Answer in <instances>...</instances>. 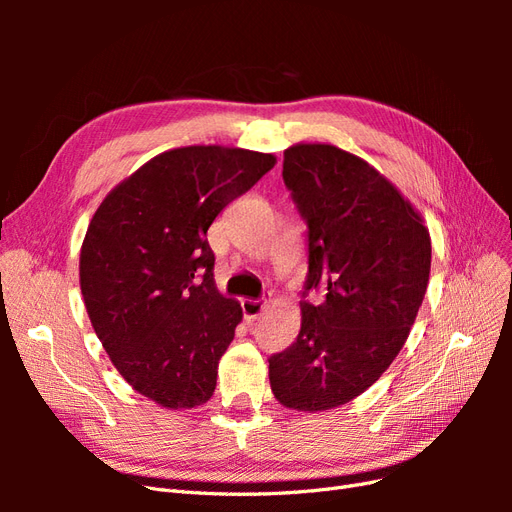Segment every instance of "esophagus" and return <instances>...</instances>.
I'll return each mask as SVG.
<instances>
[{"label": "esophagus", "instance_id": "1", "mask_svg": "<svg viewBox=\"0 0 512 512\" xmlns=\"http://www.w3.org/2000/svg\"><path fill=\"white\" fill-rule=\"evenodd\" d=\"M265 307H267V301H260V299L258 301H252V299L241 301V309H243V316L247 322L256 320L262 312H265Z\"/></svg>", "mask_w": 512, "mask_h": 512}]
</instances>
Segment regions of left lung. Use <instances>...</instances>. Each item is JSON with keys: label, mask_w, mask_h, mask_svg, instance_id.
Returning <instances> with one entry per match:
<instances>
[{"label": "left lung", "mask_w": 512, "mask_h": 512, "mask_svg": "<svg viewBox=\"0 0 512 512\" xmlns=\"http://www.w3.org/2000/svg\"><path fill=\"white\" fill-rule=\"evenodd\" d=\"M284 183L307 222L297 342L269 359L282 406L324 412L365 393L404 348L429 284L423 215L363 158L329 143L284 151Z\"/></svg>", "instance_id": "obj_1"}]
</instances>
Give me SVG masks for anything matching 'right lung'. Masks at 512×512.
<instances>
[{
  "label": "right lung",
  "instance_id": "right-lung-1",
  "mask_svg": "<svg viewBox=\"0 0 512 512\" xmlns=\"http://www.w3.org/2000/svg\"><path fill=\"white\" fill-rule=\"evenodd\" d=\"M273 153L177 147L106 194L81 245V292L108 359L136 393L168 410L211 399L243 318L213 280L207 230L275 166Z\"/></svg>",
  "mask_w": 512,
  "mask_h": 512
}]
</instances>
